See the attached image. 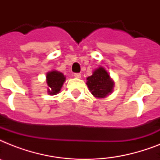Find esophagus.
<instances>
[{"label": "esophagus", "instance_id": "34e87169", "mask_svg": "<svg viewBox=\"0 0 160 160\" xmlns=\"http://www.w3.org/2000/svg\"><path fill=\"white\" fill-rule=\"evenodd\" d=\"M74 76H75V78H80L81 77V74H80V73H75V74H74Z\"/></svg>", "mask_w": 160, "mask_h": 160}]
</instances>
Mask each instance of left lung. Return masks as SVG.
<instances>
[{"label": "left lung", "mask_w": 160, "mask_h": 160, "mask_svg": "<svg viewBox=\"0 0 160 160\" xmlns=\"http://www.w3.org/2000/svg\"><path fill=\"white\" fill-rule=\"evenodd\" d=\"M87 85L94 96L105 98L112 92L114 82L109 75L103 67L98 68L93 72V75L87 78Z\"/></svg>", "instance_id": "left-lung-1"}]
</instances>
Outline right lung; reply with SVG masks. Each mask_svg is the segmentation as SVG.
Masks as SVG:
<instances>
[{
  "instance_id": "obj_1",
  "label": "right lung",
  "mask_w": 160,
  "mask_h": 160,
  "mask_svg": "<svg viewBox=\"0 0 160 160\" xmlns=\"http://www.w3.org/2000/svg\"><path fill=\"white\" fill-rule=\"evenodd\" d=\"M65 77L62 73L58 71H51L46 75V81L48 84V92L50 95H55L60 92L63 84L65 82Z\"/></svg>"
}]
</instances>
